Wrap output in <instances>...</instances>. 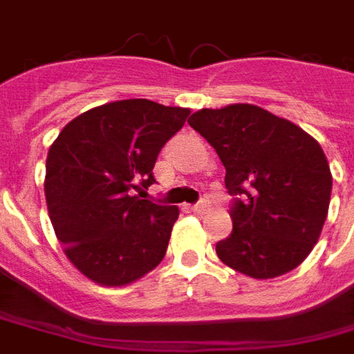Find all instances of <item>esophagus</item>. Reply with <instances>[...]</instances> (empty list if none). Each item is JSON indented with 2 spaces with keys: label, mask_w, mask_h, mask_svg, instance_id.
Instances as JSON below:
<instances>
[{
  "label": "esophagus",
  "mask_w": 354,
  "mask_h": 354,
  "mask_svg": "<svg viewBox=\"0 0 354 354\" xmlns=\"http://www.w3.org/2000/svg\"><path fill=\"white\" fill-rule=\"evenodd\" d=\"M193 212H197V214H207L208 210H210V203L207 199H201L199 203H195L193 205Z\"/></svg>",
  "instance_id": "obj_1"
}]
</instances>
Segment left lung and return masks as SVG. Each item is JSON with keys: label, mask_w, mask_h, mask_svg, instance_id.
I'll return each mask as SVG.
<instances>
[{"label": "left lung", "mask_w": 354, "mask_h": 354, "mask_svg": "<svg viewBox=\"0 0 354 354\" xmlns=\"http://www.w3.org/2000/svg\"><path fill=\"white\" fill-rule=\"evenodd\" d=\"M187 123L214 147L233 197L230 237L218 258L252 279L296 269L328 216L332 174L317 140L252 104L199 109Z\"/></svg>", "instance_id": "1"}]
</instances>
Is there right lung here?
<instances>
[{"label": "right lung", "instance_id": "add662e5", "mask_svg": "<svg viewBox=\"0 0 354 354\" xmlns=\"http://www.w3.org/2000/svg\"><path fill=\"white\" fill-rule=\"evenodd\" d=\"M187 115V108L146 98L109 102L70 121L50 146V223L66 256L91 281L123 286L165 258L178 207L132 193L153 184L157 155Z\"/></svg>", "mask_w": 354, "mask_h": 354}]
</instances>
